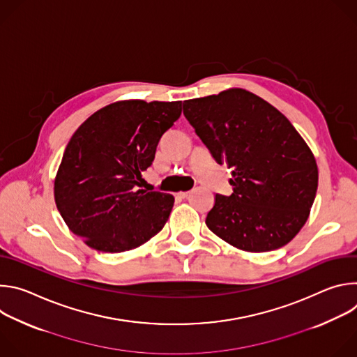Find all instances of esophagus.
Returning <instances> with one entry per match:
<instances>
[{
	"mask_svg": "<svg viewBox=\"0 0 357 357\" xmlns=\"http://www.w3.org/2000/svg\"><path fill=\"white\" fill-rule=\"evenodd\" d=\"M189 193H190L189 190H188V192H179V193H178V196H179V197H182V199H186V197L189 196Z\"/></svg>",
	"mask_w": 357,
	"mask_h": 357,
	"instance_id": "1",
	"label": "esophagus"
}]
</instances>
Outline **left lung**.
Instances as JSON below:
<instances>
[{
    "label": "left lung",
    "mask_w": 357,
    "mask_h": 357,
    "mask_svg": "<svg viewBox=\"0 0 357 357\" xmlns=\"http://www.w3.org/2000/svg\"><path fill=\"white\" fill-rule=\"evenodd\" d=\"M183 114L216 162L231 168L233 193L216 195L206 226L244 251L289 243L310 216L318 167L288 119L243 89L186 100Z\"/></svg>",
    "instance_id": "1"
}]
</instances>
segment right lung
I'll use <instances>...</instances> for the list:
<instances>
[{
	"label": "right lung",
	"mask_w": 357,
	"mask_h": 357,
	"mask_svg": "<svg viewBox=\"0 0 357 357\" xmlns=\"http://www.w3.org/2000/svg\"><path fill=\"white\" fill-rule=\"evenodd\" d=\"M181 113L182 101H119L76 130L55 179V202L89 247L121 252L162 230L174 196L138 189V181Z\"/></svg>",
	"instance_id": "add662e5"
}]
</instances>
